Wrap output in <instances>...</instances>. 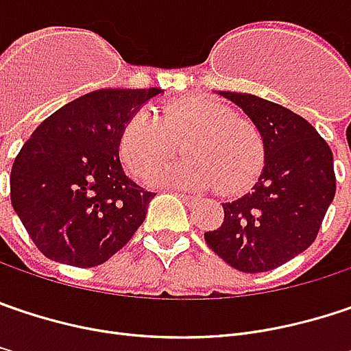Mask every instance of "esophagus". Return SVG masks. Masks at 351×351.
<instances>
[{
    "label": "esophagus",
    "instance_id": "34e87169",
    "mask_svg": "<svg viewBox=\"0 0 351 351\" xmlns=\"http://www.w3.org/2000/svg\"><path fill=\"white\" fill-rule=\"evenodd\" d=\"M175 195L178 196L180 200H184L186 204H195V202H198V196L186 195V193H182V191H175Z\"/></svg>",
    "mask_w": 351,
    "mask_h": 351
}]
</instances>
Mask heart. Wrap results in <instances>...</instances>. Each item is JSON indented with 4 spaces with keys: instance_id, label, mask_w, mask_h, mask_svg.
<instances>
[{
    "instance_id": "heart-1",
    "label": "heart",
    "mask_w": 351,
    "mask_h": 351,
    "mask_svg": "<svg viewBox=\"0 0 351 351\" xmlns=\"http://www.w3.org/2000/svg\"><path fill=\"white\" fill-rule=\"evenodd\" d=\"M182 142L189 155L182 163L158 168ZM119 153L134 178L156 186L240 193L256 180L266 165V141L256 125L208 97H186L169 103L158 117L134 111L119 134Z\"/></svg>"
}]
</instances>
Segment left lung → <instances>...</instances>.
Listing matches in <instances>:
<instances>
[{"label":"left lung","mask_w":351,"mask_h":351,"mask_svg":"<svg viewBox=\"0 0 351 351\" xmlns=\"http://www.w3.org/2000/svg\"><path fill=\"white\" fill-rule=\"evenodd\" d=\"M256 125L266 141V165L248 195L224 202L220 228L206 244L240 272H268L298 256L318 237L336 195L328 143L300 114L256 95L218 91Z\"/></svg>","instance_id":"obj_1"}]
</instances>
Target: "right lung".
Masks as SVG:
<instances>
[{"label": "right lung", "instance_id": "obj_1", "mask_svg": "<svg viewBox=\"0 0 351 351\" xmlns=\"http://www.w3.org/2000/svg\"><path fill=\"white\" fill-rule=\"evenodd\" d=\"M160 89H99L47 117L11 167V204L55 262L93 268L119 252L155 193L125 175L119 134Z\"/></svg>", "mask_w": 351, "mask_h": 351}]
</instances>
